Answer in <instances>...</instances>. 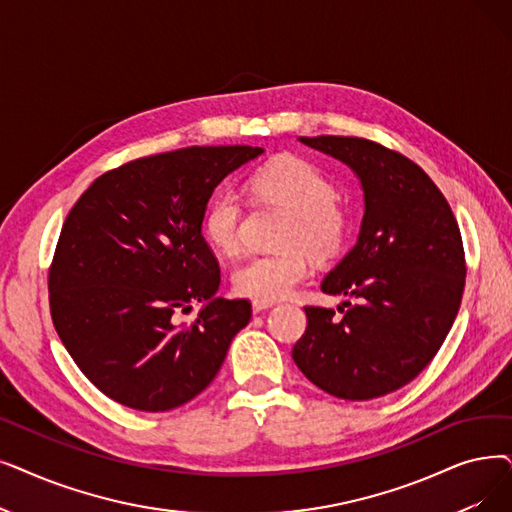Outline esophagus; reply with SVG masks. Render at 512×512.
I'll use <instances>...</instances> for the list:
<instances>
[{
  "label": "esophagus",
  "instance_id": "1",
  "mask_svg": "<svg viewBox=\"0 0 512 512\" xmlns=\"http://www.w3.org/2000/svg\"><path fill=\"white\" fill-rule=\"evenodd\" d=\"M274 303H265V301H253V314H261V311L270 309Z\"/></svg>",
  "mask_w": 512,
  "mask_h": 512
}]
</instances>
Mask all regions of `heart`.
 I'll use <instances>...</instances> for the list:
<instances>
[{"label": "heart", "instance_id": "obj_1", "mask_svg": "<svg viewBox=\"0 0 512 512\" xmlns=\"http://www.w3.org/2000/svg\"><path fill=\"white\" fill-rule=\"evenodd\" d=\"M249 188L257 201L291 213L280 238L286 249L244 259L232 272V286L242 297L274 303L291 295L307 278L309 255L318 261L343 255L353 219L337 198L335 182L314 163L291 154L259 167ZM242 219L244 205L234 190H219L211 198L203 215V234L217 253L240 251Z\"/></svg>", "mask_w": 512, "mask_h": 512}]
</instances>
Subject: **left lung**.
<instances>
[{
    "label": "left lung",
    "instance_id": "1",
    "mask_svg": "<svg viewBox=\"0 0 512 512\" xmlns=\"http://www.w3.org/2000/svg\"><path fill=\"white\" fill-rule=\"evenodd\" d=\"M303 144L349 165L364 190L355 247L324 282L345 295L335 309L307 305L293 360L322 391L364 402L427 368L446 341L464 291V249L446 196L414 161L366 138L318 136Z\"/></svg>",
    "mask_w": 512,
    "mask_h": 512
}]
</instances>
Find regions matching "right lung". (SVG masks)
I'll list each match as a JSON object with an SVG mask.
<instances>
[{
    "label": "right lung",
    "instance_id": "right-lung-1",
    "mask_svg": "<svg viewBox=\"0 0 512 512\" xmlns=\"http://www.w3.org/2000/svg\"><path fill=\"white\" fill-rule=\"evenodd\" d=\"M253 146H190L129 161L87 188L48 272L52 322L75 364L104 395L167 412L215 379L247 299L215 297L219 263L203 236L217 184L259 157ZM192 302L199 316L179 322Z\"/></svg>",
    "mask_w": 512,
    "mask_h": 512
}]
</instances>
